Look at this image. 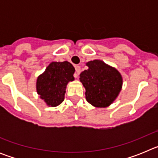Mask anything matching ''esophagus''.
<instances>
[{
  "label": "esophagus",
  "mask_w": 158,
  "mask_h": 158,
  "mask_svg": "<svg viewBox=\"0 0 158 158\" xmlns=\"http://www.w3.org/2000/svg\"><path fill=\"white\" fill-rule=\"evenodd\" d=\"M75 69H76V72H75V73H74V77L77 78L78 77H79V74H80V73H81L80 66L76 65V66H75Z\"/></svg>",
  "instance_id": "esophagus-1"
}]
</instances>
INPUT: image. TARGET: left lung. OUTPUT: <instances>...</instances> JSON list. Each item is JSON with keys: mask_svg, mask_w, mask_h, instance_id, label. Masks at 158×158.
Listing matches in <instances>:
<instances>
[{"mask_svg": "<svg viewBox=\"0 0 158 158\" xmlns=\"http://www.w3.org/2000/svg\"><path fill=\"white\" fill-rule=\"evenodd\" d=\"M86 65L89 69L80 74V81L85 89L86 100L96 107H108L122 89V75L101 60L90 61Z\"/></svg>", "mask_w": 158, "mask_h": 158, "instance_id": "1", "label": "left lung"}]
</instances>
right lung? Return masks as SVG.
I'll use <instances>...</instances> for the list:
<instances>
[{
  "label": "right lung",
  "instance_id": "obj_1",
  "mask_svg": "<svg viewBox=\"0 0 158 158\" xmlns=\"http://www.w3.org/2000/svg\"><path fill=\"white\" fill-rule=\"evenodd\" d=\"M74 67L70 62H52L37 77L36 91L49 107H57L65 99L67 84L74 81Z\"/></svg>",
  "mask_w": 158,
  "mask_h": 158
}]
</instances>
